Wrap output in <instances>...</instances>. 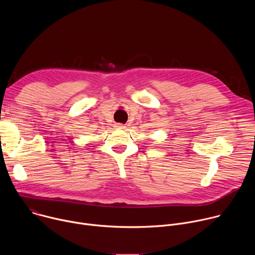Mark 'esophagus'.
<instances>
[{
    "label": "esophagus",
    "instance_id": "obj_1",
    "mask_svg": "<svg viewBox=\"0 0 255 255\" xmlns=\"http://www.w3.org/2000/svg\"><path fill=\"white\" fill-rule=\"evenodd\" d=\"M115 128L122 130V129H125L126 126L124 124H122V123H117V124H115Z\"/></svg>",
    "mask_w": 255,
    "mask_h": 255
}]
</instances>
